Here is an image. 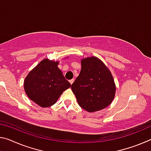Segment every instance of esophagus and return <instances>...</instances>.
<instances>
[{
	"instance_id": "esophagus-1",
	"label": "esophagus",
	"mask_w": 151,
	"mask_h": 151,
	"mask_svg": "<svg viewBox=\"0 0 151 151\" xmlns=\"http://www.w3.org/2000/svg\"><path fill=\"white\" fill-rule=\"evenodd\" d=\"M74 81H75V80H74V79H71V80L69 81V83H70V85H72V84L74 83Z\"/></svg>"
}]
</instances>
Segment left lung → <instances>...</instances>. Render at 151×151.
I'll return each instance as SVG.
<instances>
[{"mask_svg": "<svg viewBox=\"0 0 151 151\" xmlns=\"http://www.w3.org/2000/svg\"><path fill=\"white\" fill-rule=\"evenodd\" d=\"M78 104L88 112L103 109L111 104L116 85L111 71L96 57L81 59V70L71 86Z\"/></svg>", "mask_w": 151, "mask_h": 151, "instance_id": "1", "label": "left lung"}]
</instances>
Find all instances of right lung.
<instances>
[{"mask_svg":"<svg viewBox=\"0 0 151 151\" xmlns=\"http://www.w3.org/2000/svg\"><path fill=\"white\" fill-rule=\"evenodd\" d=\"M59 61L45 58L28 74L24 81L27 96L40 106L53 105L64 91L71 85L59 68Z\"/></svg>","mask_w":151,"mask_h":151,"instance_id":"1","label":"right lung"}]
</instances>
